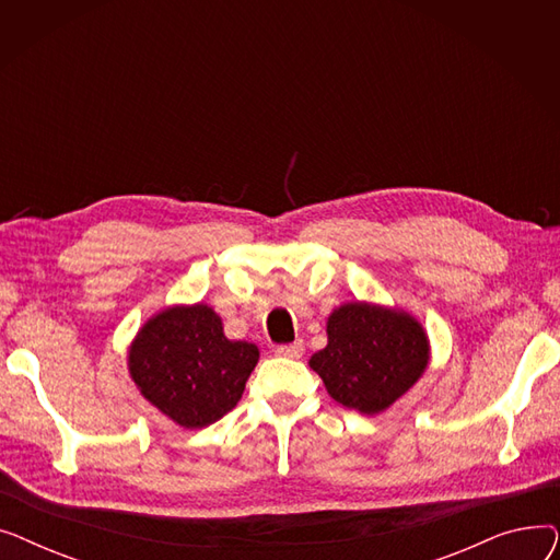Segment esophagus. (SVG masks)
Here are the masks:
<instances>
[{
    "mask_svg": "<svg viewBox=\"0 0 560 560\" xmlns=\"http://www.w3.org/2000/svg\"><path fill=\"white\" fill-rule=\"evenodd\" d=\"M302 354H304V342L302 340L277 347V357H283V359H300Z\"/></svg>",
    "mask_w": 560,
    "mask_h": 560,
    "instance_id": "34e87169",
    "label": "esophagus"
}]
</instances>
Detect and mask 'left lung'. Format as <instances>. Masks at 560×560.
I'll use <instances>...</instances> for the list:
<instances>
[{
	"mask_svg": "<svg viewBox=\"0 0 560 560\" xmlns=\"http://www.w3.org/2000/svg\"><path fill=\"white\" fill-rule=\"evenodd\" d=\"M429 359V336L418 317L395 306L347 302L327 317V347L308 365L338 404L378 416L418 384Z\"/></svg>",
	"mask_w": 560,
	"mask_h": 560,
	"instance_id": "obj_1",
	"label": "left lung"
}]
</instances>
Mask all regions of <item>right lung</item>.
Returning a JSON list of instances; mask_svg holds the SVG:
<instances>
[{
    "label": "right lung",
    "mask_w": 560,
    "mask_h": 560,
    "mask_svg": "<svg viewBox=\"0 0 560 560\" xmlns=\"http://www.w3.org/2000/svg\"><path fill=\"white\" fill-rule=\"evenodd\" d=\"M258 347L224 336L209 304H176L144 322L129 345V374L140 395L184 429L218 422L241 401Z\"/></svg>",
    "instance_id": "obj_1"
}]
</instances>
